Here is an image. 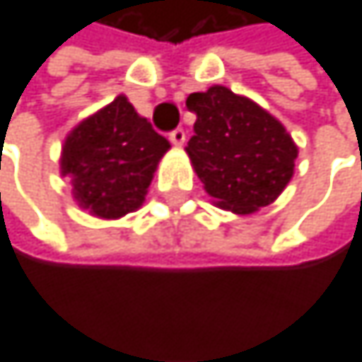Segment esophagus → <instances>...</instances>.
Here are the masks:
<instances>
[{
	"label": "esophagus",
	"instance_id": "1",
	"mask_svg": "<svg viewBox=\"0 0 362 362\" xmlns=\"http://www.w3.org/2000/svg\"><path fill=\"white\" fill-rule=\"evenodd\" d=\"M169 141H171L175 147H182L185 141H187V132H185L182 128H177V130H173V132L169 134Z\"/></svg>",
	"mask_w": 362,
	"mask_h": 362
}]
</instances>
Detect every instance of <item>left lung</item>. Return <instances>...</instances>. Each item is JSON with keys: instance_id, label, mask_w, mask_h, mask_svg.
<instances>
[{"instance_id": "8db88e82", "label": "left lung", "mask_w": 362, "mask_h": 362, "mask_svg": "<svg viewBox=\"0 0 362 362\" xmlns=\"http://www.w3.org/2000/svg\"><path fill=\"white\" fill-rule=\"evenodd\" d=\"M187 108L197 115L187 154L213 204L234 215L274 204L298 158V145L282 123L221 84L191 93Z\"/></svg>"}]
</instances>
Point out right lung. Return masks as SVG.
Listing matches in <instances>:
<instances>
[{
    "label": "right lung",
    "mask_w": 362,
    "mask_h": 362,
    "mask_svg": "<svg viewBox=\"0 0 362 362\" xmlns=\"http://www.w3.org/2000/svg\"><path fill=\"white\" fill-rule=\"evenodd\" d=\"M169 147L128 97L117 95L66 134L60 173L71 180L82 211L97 219H121L143 206Z\"/></svg>",
    "instance_id": "1"
}]
</instances>
